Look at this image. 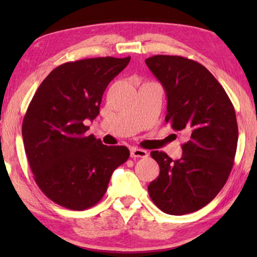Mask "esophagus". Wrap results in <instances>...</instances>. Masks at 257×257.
Segmentation results:
<instances>
[{
  "label": "esophagus",
  "mask_w": 257,
  "mask_h": 257,
  "mask_svg": "<svg viewBox=\"0 0 257 257\" xmlns=\"http://www.w3.org/2000/svg\"><path fill=\"white\" fill-rule=\"evenodd\" d=\"M130 156L132 158H147L149 156V153H147V151L145 150H142V149H138V147H133V149H130Z\"/></svg>",
  "instance_id": "esophagus-1"
}]
</instances>
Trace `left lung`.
I'll list each match as a JSON object with an SVG mask.
<instances>
[{"label": "left lung", "mask_w": 257, "mask_h": 257, "mask_svg": "<svg viewBox=\"0 0 257 257\" xmlns=\"http://www.w3.org/2000/svg\"><path fill=\"white\" fill-rule=\"evenodd\" d=\"M145 62L167 93L165 121L189 136L179 160L151 152L160 175L149 185L150 197L167 214L198 211L223 188L233 167L238 142L234 107L220 82L196 61L154 55Z\"/></svg>", "instance_id": "1"}]
</instances>
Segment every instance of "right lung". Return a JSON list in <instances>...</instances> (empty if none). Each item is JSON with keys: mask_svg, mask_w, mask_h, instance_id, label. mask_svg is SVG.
<instances>
[{"mask_svg": "<svg viewBox=\"0 0 257 257\" xmlns=\"http://www.w3.org/2000/svg\"><path fill=\"white\" fill-rule=\"evenodd\" d=\"M129 61L105 56L61 64L29 103L23 138L34 179L46 197L69 210L96 205L113 171L129 159L125 146L85 136L84 124L96 118L104 90Z\"/></svg>", "mask_w": 257, "mask_h": 257, "instance_id": "1", "label": "right lung"}]
</instances>
